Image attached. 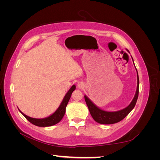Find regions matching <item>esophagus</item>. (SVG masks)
<instances>
[{
	"mask_svg": "<svg viewBox=\"0 0 160 160\" xmlns=\"http://www.w3.org/2000/svg\"><path fill=\"white\" fill-rule=\"evenodd\" d=\"M77 88L79 89H83L84 88V84L82 83V82H79V83H77Z\"/></svg>",
	"mask_w": 160,
	"mask_h": 160,
	"instance_id": "esophagus-1",
	"label": "esophagus"
}]
</instances>
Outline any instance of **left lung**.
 Segmentation results:
<instances>
[{
	"label": "left lung",
	"mask_w": 160,
	"mask_h": 160,
	"mask_svg": "<svg viewBox=\"0 0 160 160\" xmlns=\"http://www.w3.org/2000/svg\"><path fill=\"white\" fill-rule=\"evenodd\" d=\"M126 51L128 52H129V51L128 49H126ZM132 59L133 62L132 57ZM133 65L135 66L134 62H133ZM135 69H136V72H137V89H136V91H135L133 99H132V101H131L129 105H128L126 108H125L119 111H105L98 107V106H97L93 101L88 98V96L85 95H84L85 102L89 108V112L92 116V118H93V119L96 122L101 124H113V123H118L126 117V116L131 112V111L134 108L138 98L139 84L138 70L136 68H135Z\"/></svg>",
	"instance_id": "8db88e82"
}]
</instances>
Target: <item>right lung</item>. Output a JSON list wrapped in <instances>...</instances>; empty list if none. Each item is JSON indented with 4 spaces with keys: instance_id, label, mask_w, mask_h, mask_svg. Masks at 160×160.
<instances>
[{
    "instance_id": "1",
    "label": "right lung",
    "mask_w": 160,
    "mask_h": 160,
    "mask_svg": "<svg viewBox=\"0 0 160 160\" xmlns=\"http://www.w3.org/2000/svg\"><path fill=\"white\" fill-rule=\"evenodd\" d=\"M76 89V86L75 85H72L71 88L69 89V90L67 91V93L65 94L63 99L61 101L60 105L59 108L57 109V110L55 111L54 113L51 114V115L48 116L47 118H42V119H37V118H32L29 117L25 113H23L22 111L19 109L18 111L22 114V115L25 117L28 122H30L33 125H37L38 127H49L52 126V125H54L57 123L61 122V120L63 118L65 113V109L69 101L71 98V96L72 92L75 91Z\"/></svg>"
}]
</instances>
